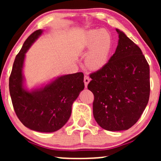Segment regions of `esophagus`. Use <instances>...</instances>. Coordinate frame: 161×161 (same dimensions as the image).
<instances>
[{
	"label": "esophagus",
	"mask_w": 161,
	"mask_h": 161,
	"mask_svg": "<svg viewBox=\"0 0 161 161\" xmlns=\"http://www.w3.org/2000/svg\"><path fill=\"white\" fill-rule=\"evenodd\" d=\"M84 80L85 86L87 87V86H88V84H89V81H90L89 77L87 76V75H85L84 76V80Z\"/></svg>",
	"instance_id": "34e87169"
}]
</instances>
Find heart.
<instances>
[{
	"instance_id": "heart-1",
	"label": "heart",
	"mask_w": 161,
	"mask_h": 161,
	"mask_svg": "<svg viewBox=\"0 0 161 161\" xmlns=\"http://www.w3.org/2000/svg\"><path fill=\"white\" fill-rule=\"evenodd\" d=\"M89 50L86 64L89 69H102L108 62L113 48V39L109 31L105 29L92 30L87 33L85 43Z\"/></svg>"
}]
</instances>
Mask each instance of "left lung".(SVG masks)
Masks as SVG:
<instances>
[{"label": "left lung", "instance_id": "left-lung-1", "mask_svg": "<svg viewBox=\"0 0 161 161\" xmlns=\"http://www.w3.org/2000/svg\"><path fill=\"white\" fill-rule=\"evenodd\" d=\"M119 34L114 54L102 69L90 75L93 114L109 131L125 130L137 122L149 98V66L142 50L124 32Z\"/></svg>", "mask_w": 161, "mask_h": 161}]
</instances>
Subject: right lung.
<instances>
[{
	"instance_id": "add662e5",
	"label": "right lung",
	"mask_w": 161,
	"mask_h": 161,
	"mask_svg": "<svg viewBox=\"0 0 161 161\" xmlns=\"http://www.w3.org/2000/svg\"><path fill=\"white\" fill-rule=\"evenodd\" d=\"M42 32L39 29L31 34L17 55L9 77V92L15 113L26 127L53 133L69 120L72 104L84 89L83 73L64 75L41 87L26 89L23 75L25 53Z\"/></svg>"
}]
</instances>
